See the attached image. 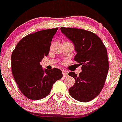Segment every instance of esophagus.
Instances as JSON below:
<instances>
[{
  "label": "esophagus",
  "instance_id": "esophagus-1",
  "mask_svg": "<svg viewBox=\"0 0 122 122\" xmlns=\"http://www.w3.org/2000/svg\"><path fill=\"white\" fill-rule=\"evenodd\" d=\"M62 73H63V76L64 77H67V76H68V71L65 70H62Z\"/></svg>",
  "mask_w": 122,
  "mask_h": 122
}]
</instances>
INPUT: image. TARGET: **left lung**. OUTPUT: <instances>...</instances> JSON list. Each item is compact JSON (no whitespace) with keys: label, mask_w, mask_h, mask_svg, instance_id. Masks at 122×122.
Listing matches in <instances>:
<instances>
[{"label":"left lung","mask_w":122,"mask_h":122,"mask_svg":"<svg viewBox=\"0 0 122 122\" xmlns=\"http://www.w3.org/2000/svg\"><path fill=\"white\" fill-rule=\"evenodd\" d=\"M60 30L74 44L77 54L74 60L82 65V72L77 76L70 72L75 83L69 89L75 100L89 102L101 92L109 70L107 52L101 40L93 32L76 28L61 27Z\"/></svg>","instance_id":"left-lung-1"}]
</instances>
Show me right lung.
<instances>
[{
  "label": "right lung",
  "instance_id": "right-lung-1",
  "mask_svg": "<svg viewBox=\"0 0 122 122\" xmlns=\"http://www.w3.org/2000/svg\"><path fill=\"white\" fill-rule=\"evenodd\" d=\"M58 28L43 30L22 38L11 55V71L18 88L30 100L48 96L54 83L62 78L58 68L43 69L40 62L48 56Z\"/></svg>",
  "mask_w": 122,
  "mask_h": 122
}]
</instances>
